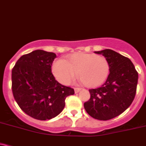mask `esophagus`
<instances>
[{
    "label": "esophagus",
    "instance_id": "34e87169",
    "mask_svg": "<svg viewBox=\"0 0 146 146\" xmlns=\"http://www.w3.org/2000/svg\"><path fill=\"white\" fill-rule=\"evenodd\" d=\"M74 90H75V93H78L80 91L81 88H79V87H75Z\"/></svg>",
    "mask_w": 146,
    "mask_h": 146
}]
</instances>
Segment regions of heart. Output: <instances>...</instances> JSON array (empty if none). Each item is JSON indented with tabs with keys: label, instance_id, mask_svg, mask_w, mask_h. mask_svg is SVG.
<instances>
[{
	"label": "heart",
	"instance_id": "b5f03b06",
	"mask_svg": "<svg viewBox=\"0 0 146 146\" xmlns=\"http://www.w3.org/2000/svg\"><path fill=\"white\" fill-rule=\"evenodd\" d=\"M52 71L56 79L69 85L78 77L85 86L96 87L105 82L110 73V64L104 56L94 53H75L65 61L58 59L53 64Z\"/></svg>",
	"mask_w": 146,
	"mask_h": 146
}]
</instances>
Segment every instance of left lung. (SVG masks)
I'll list each match as a JSON object with an SVG mask.
<instances>
[{
  "label": "left lung",
  "instance_id": "1",
  "mask_svg": "<svg viewBox=\"0 0 146 146\" xmlns=\"http://www.w3.org/2000/svg\"><path fill=\"white\" fill-rule=\"evenodd\" d=\"M105 56L110 64V73L101 87L90 90V100L84 104L87 113L99 120L119 115L134 101L138 72L129 58L112 50L94 52Z\"/></svg>",
  "mask_w": 146,
  "mask_h": 146
}]
</instances>
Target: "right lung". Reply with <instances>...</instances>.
<instances>
[{
	"label": "right lung",
	"instance_id": "add662e5",
	"mask_svg": "<svg viewBox=\"0 0 146 146\" xmlns=\"http://www.w3.org/2000/svg\"><path fill=\"white\" fill-rule=\"evenodd\" d=\"M56 54L41 50L24 54L12 70V90L20 108L30 117L46 120L57 116L73 88L55 80L52 65Z\"/></svg>",
	"mask_w": 146,
	"mask_h": 146
}]
</instances>
